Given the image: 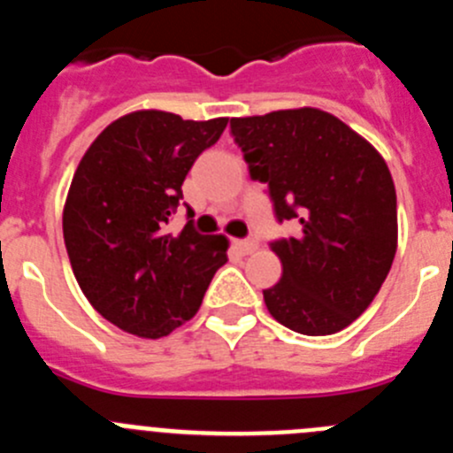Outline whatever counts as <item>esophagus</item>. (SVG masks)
<instances>
[{
	"instance_id": "34e87169",
	"label": "esophagus",
	"mask_w": 453,
	"mask_h": 453,
	"mask_svg": "<svg viewBox=\"0 0 453 453\" xmlns=\"http://www.w3.org/2000/svg\"><path fill=\"white\" fill-rule=\"evenodd\" d=\"M235 250H238L240 254H254V251L258 250V242H256V240H235Z\"/></svg>"
}]
</instances>
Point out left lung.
<instances>
[{"label":"left lung","mask_w":453,"mask_h":453,"mask_svg":"<svg viewBox=\"0 0 453 453\" xmlns=\"http://www.w3.org/2000/svg\"><path fill=\"white\" fill-rule=\"evenodd\" d=\"M231 135L297 238L272 242L281 279L263 290L276 322L303 335L347 329L381 290L397 251V192L383 156L313 106L231 118Z\"/></svg>","instance_id":"left-lung-1"}]
</instances>
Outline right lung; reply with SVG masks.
<instances>
[{
    "label": "right lung",
    "mask_w": 453,
    "mask_h": 453,
    "mask_svg": "<svg viewBox=\"0 0 453 453\" xmlns=\"http://www.w3.org/2000/svg\"><path fill=\"white\" fill-rule=\"evenodd\" d=\"M226 122L142 108L108 124L79 161L63 206L70 265L92 308L127 334L156 340L179 329L226 263L224 235L190 222L167 234L186 174Z\"/></svg>",
    "instance_id": "add662e5"
}]
</instances>
